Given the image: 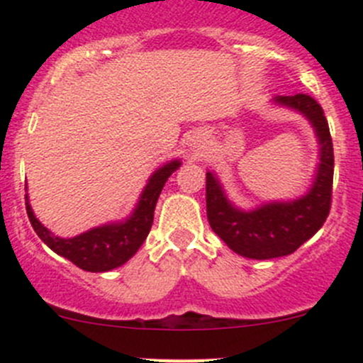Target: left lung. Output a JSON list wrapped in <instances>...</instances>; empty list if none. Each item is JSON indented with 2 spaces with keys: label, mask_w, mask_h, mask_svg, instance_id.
<instances>
[{
  "label": "left lung",
  "mask_w": 363,
  "mask_h": 363,
  "mask_svg": "<svg viewBox=\"0 0 363 363\" xmlns=\"http://www.w3.org/2000/svg\"><path fill=\"white\" fill-rule=\"evenodd\" d=\"M274 104L294 108L313 124L320 144V163L309 191L291 202H270L252 211H240L226 199L212 172H207L205 184L211 228L233 252L252 259L295 252L323 226L332 205L334 147L323 108L309 94L276 96Z\"/></svg>",
  "instance_id": "1"
}]
</instances>
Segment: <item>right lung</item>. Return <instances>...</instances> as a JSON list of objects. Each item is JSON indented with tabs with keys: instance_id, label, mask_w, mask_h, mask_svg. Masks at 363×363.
Here are the masks:
<instances>
[{
	"instance_id": "right-lung-1",
	"label": "right lung",
	"mask_w": 363,
	"mask_h": 363,
	"mask_svg": "<svg viewBox=\"0 0 363 363\" xmlns=\"http://www.w3.org/2000/svg\"><path fill=\"white\" fill-rule=\"evenodd\" d=\"M179 167H181L179 160L168 161L149 177V182L145 184L137 207L133 208L130 218L119 223L96 226V228L87 230L72 239H61V237L54 235L49 228H45L36 219L35 212L29 205L28 195H26V212H28V218L36 235L54 252L69 259L79 269L87 270V272H107V270L124 265L135 252L140 250L152 226L156 202L160 199L161 189Z\"/></svg>"
}]
</instances>
